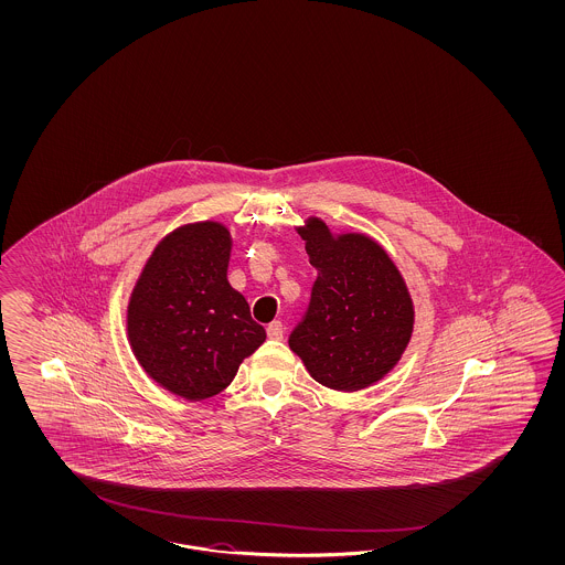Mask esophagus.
<instances>
[{
  "mask_svg": "<svg viewBox=\"0 0 565 565\" xmlns=\"http://www.w3.org/2000/svg\"><path fill=\"white\" fill-rule=\"evenodd\" d=\"M267 335L269 340H281L284 338V323L281 321H274L267 326Z\"/></svg>",
  "mask_w": 565,
  "mask_h": 565,
  "instance_id": "obj_1",
  "label": "esophagus"
}]
</instances>
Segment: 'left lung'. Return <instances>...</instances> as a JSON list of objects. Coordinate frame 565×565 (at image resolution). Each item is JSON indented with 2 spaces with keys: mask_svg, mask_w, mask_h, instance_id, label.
I'll return each mask as SVG.
<instances>
[{
  "mask_svg": "<svg viewBox=\"0 0 565 565\" xmlns=\"http://www.w3.org/2000/svg\"><path fill=\"white\" fill-rule=\"evenodd\" d=\"M300 236L319 277L290 348L321 385L359 392L390 373L411 340V294L373 239H333L321 220H310Z\"/></svg>",
  "mask_w": 565,
  "mask_h": 565,
  "instance_id": "1",
  "label": "left lung"
}]
</instances>
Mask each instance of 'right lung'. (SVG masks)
<instances>
[{
    "instance_id": "obj_1",
    "label": "right lung",
    "mask_w": 565,
    "mask_h": 565,
    "mask_svg": "<svg viewBox=\"0 0 565 565\" xmlns=\"http://www.w3.org/2000/svg\"><path fill=\"white\" fill-rule=\"evenodd\" d=\"M230 246L220 223L171 232L154 248L128 307L138 362L190 402L223 392L267 338L244 296L227 284Z\"/></svg>"
}]
</instances>
